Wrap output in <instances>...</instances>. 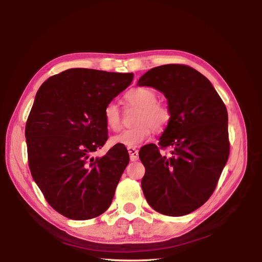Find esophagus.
<instances>
[{"mask_svg":"<svg viewBox=\"0 0 262 262\" xmlns=\"http://www.w3.org/2000/svg\"><path fill=\"white\" fill-rule=\"evenodd\" d=\"M128 152H129V155H130V160L132 162H136L139 160V152L137 148L134 147H128Z\"/></svg>","mask_w":262,"mask_h":262,"instance_id":"esophagus-1","label":"esophagus"}]
</instances>
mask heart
<instances>
[{"label": "heart", "mask_w": 262, "mask_h": 262, "mask_svg": "<svg viewBox=\"0 0 262 262\" xmlns=\"http://www.w3.org/2000/svg\"><path fill=\"white\" fill-rule=\"evenodd\" d=\"M124 99L131 106L140 108L134 123L138 124L131 129H126L112 139L114 144L125 147H138L156 133L163 132L168 125L171 112L169 107L157 100V94L148 87H134L125 93ZM104 120L109 129L118 131L121 128V112L115 102H108L105 106Z\"/></svg>", "instance_id": "obj_1"}]
</instances>
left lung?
<instances>
[{"instance_id": "1", "label": "left lung", "mask_w": 262, "mask_h": 262, "mask_svg": "<svg viewBox=\"0 0 262 262\" xmlns=\"http://www.w3.org/2000/svg\"><path fill=\"white\" fill-rule=\"evenodd\" d=\"M138 84L162 92L171 112L158 145L140 150L142 190L155 211L186 215L209 200L228 160L226 107L208 78L185 64L150 69ZM167 147L171 154L162 155Z\"/></svg>"}]
</instances>
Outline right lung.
Masks as SVG:
<instances>
[{"label": "right lung", "mask_w": 262, "mask_h": 262, "mask_svg": "<svg viewBox=\"0 0 262 262\" xmlns=\"http://www.w3.org/2000/svg\"><path fill=\"white\" fill-rule=\"evenodd\" d=\"M132 80L133 73L77 68L38 90L25 129L28 165L47 202L63 216L94 219L112 204L128 150L116 144L102 157L93 154L108 139L105 106Z\"/></svg>", "instance_id": "obj_1"}]
</instances>
